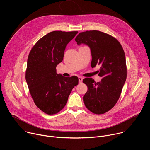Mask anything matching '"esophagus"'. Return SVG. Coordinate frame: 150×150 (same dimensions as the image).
Listing matches in <instances>:
<instances>
[{
	"label": "esophagus",
	"mask_w": 150,
	"mask_h": 150,
	"mask_svg": "<svg viewBox=\"0 0 150 150\" xmlns=\"http://www.w3.org/2000/svg\"><path fill=\"white\" fill-rule=\"evenodd\" d=\"M78 79H79V83H82V82L83 78H82L81 76H79V77H78Z\"/></svg>",
	"instance_id": "obj_1"
}]
</instances>
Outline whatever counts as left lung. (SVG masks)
Here are the masks:
<instances>
[{"instance_id":"obj_1","label":"left lung","mask_w":150,"mask_h":150,"mask_svg":"<svg viewBox=\"0 0 150 150\" xmlns=\"http://www.w3.org/2000/svg\"><path fill=\"white\" fill-rule=\"evenodd\" d=\"M78 45L85 44L91 49L92 68L100 65V82L86 78L83 82L88 86L83 96L85 107L95 114H103L117 103L127 78L125 55L118 40L98 30L79 33L75 38Z\"/></svg>"}]
</instances>
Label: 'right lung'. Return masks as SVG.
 <instances>
[{"label":"right lung","mask_w":150,"mask_h":150,"mask_svg":"<svg viewBox=\"0 0 150 150\" xmlns=\"http://www.w3.org/2000/svg\"><path fill=\"white\" fill-rule=\"evenodd\" d=\"M77 31H53L41 38L29 54L26 81L35 105L43 112L53 115L65 106L78 78H69L57 73V66L62 61L67 44Z\"/></svg>","instance_id":"obj_1"}]
</instances>
